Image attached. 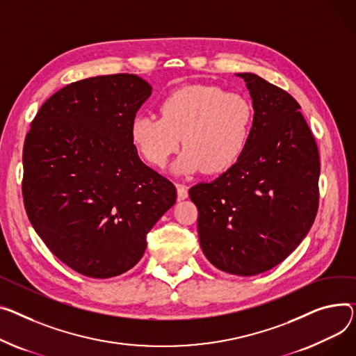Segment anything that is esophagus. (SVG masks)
<instances>
[{"label":"esophagus","instance_id":"esophagus-1","mask_svg":"<svg viewBox=\"0 0 356 356\" xmlns=\"http://www.w3.org/2000/svg\"><path fill=\"white\" fill-rule=\"evenodd\" d=\"M177 187V197L179 200H184L188 197V188L184 184H176Z\"/></svg>","mask_w":356,"mask_h":356}]
</instances>
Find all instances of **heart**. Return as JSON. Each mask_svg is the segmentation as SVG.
Wrapping results in <instances>:
<instances>
[{"label":"heart","mask_w":356,"mask_h":356,"mask_svg":"<svg viewBox=\"0 0 356 356\" xmlns=\"http://www.w3.org/2000/svg\"><path fill=\"white\" fill-rule=\"evenodd\" d=\"M160 114L137 115L131 141L150 164L164 168L183 140L186 149L173 165L177 175L203 169L222 173L232 168L249 143L254 118L242 94L207 84L175 90L160 103Z\"/></svg>","instance_id":"obj_1"}]
</instances>
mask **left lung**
<instances>
[{"mask_svg": "<svg viewBox=\"0 0 356 356\" xmlns=\"http://www.w3.org/2000/svg\"><path fill=\"white\" fill-rule=\"evenodd\" d=\"M254 111L249 143L230 169L188 191L209 262L230 275L254 276L285 260L318 211L319 153L300 106L253 73H238Z\"/></svg>", "mask_w": 356, "mask_h": 356, "instance_id": "obj_1", "label": "left lung"}]
</instances>
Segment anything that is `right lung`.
I'll list each match as a JSON object with an SVG mask.
<instances>
[{
  "label": "right lung",
  "instance_id": "obj_1",
  "mask_svg": "<svg viewBox=\"0 0 356 356\" xmlns=\"http://www.w3.org/2000/svg\"><path fill=\"white\" fill-rule=\"evenodd\" d=\"M152 90L134 74L71 83L41 106L26 137L27 216L53 254L84 276L130 270L176 203L175 184L140 160L130 136Z\"/></svg>",
  "mask_w": 356,
  "mask_h": 356
}]
</instances>
